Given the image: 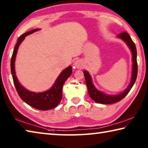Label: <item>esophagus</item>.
Here are the masks:
<instances>
[{"label": "esophagus", "mask_w": 148, "mask_h": 148, "mask_svg": "<svg viewBox=\"0 0 148 148\" xmlns=\"http://www.w3.org/2000/svg\"><path fill=\"white\" fill-rule=\"evenodd\" d=\"M74 66L76 67V69H82L84 68V62L82 61V60L80 59H77L76 60V61L74 62Z\"/></svg>", "instance_id": "esophagus-1"}]
</instances>
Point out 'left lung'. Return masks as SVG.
<instances>
[{"label":"left lung","instance_id":"obj_1","mask_svg":"<svg viewBox=\"0 0 148 148\" xmlns=\"http://www.w3.org/2000/svg\"><path fill=\"white\" fill-rule=\"evenodd\" d=\"M117 38L121 39L123 40L127 46L131 49L132 53V74H131V82H130L129 86L125 89L123 91L121 92V93L117 95H107L104 93L99 90L97 89L96 87L92 84V78L91 75L87 71H84V74L86 79V82L87 87V91L88 93L91 98L95 102L100 104H113L116 103L121 101L126 95L128 94L130 90L133 86L135 82H136L137 74H138V65H137V52L136 46H135L133 41L132 40L131 36L129 34L126 32H123L122 33L118 34L117 36Z\"/></svg>","mask_w":148,"mask_h":148}]
</instances>
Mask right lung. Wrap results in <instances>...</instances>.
I'll return each instance as SVG.
<instances>
[{"instance_id":"right-lung-1","label":"right lung","mask_w":148,"mask_h":148,"mask_svg":"<svg viewBox=\"0 0 148 148\" xmlns=\"http://www.w3.org/2000/svg\"><path fill=\"white\" fill-rule=\"evenodd\" d=\"M39 29H35L28 31L22 34L17 39V42L14 47L13 54H12L10 66L11 72L13 77L14 84L16 87V91L23 101L30 106L40 110H47L56 108L62 99V90L65 81L71 76L72 71V66H69L61 72V73L57 77L56 82L52 87L47 91L36 92L30 91L25 88L22 85L19 83L18 79L16 74L15 70V61L19 47L25 36L33 33L34 32L39 31Z\"/></svg>"}]
</instances>
